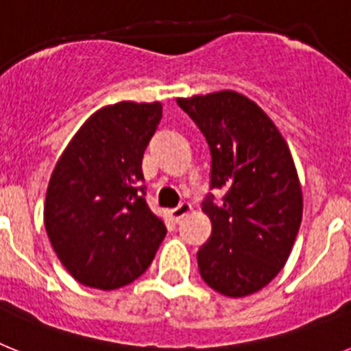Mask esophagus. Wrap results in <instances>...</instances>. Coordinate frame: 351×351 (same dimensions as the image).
<instances>
[{"instance_id": "esophagus-1", "label": "esophagus", "mask_w": 351, "mask_h": 351, "mask_svg": "<svg viewBox=\"0 0 351 351\" xmlns=\"http://www.w3.org/2000/svg\"><path fill=\"white\" fill-rule=\"evenodd\" d=\"M191 210H193V207H191V204L188 202H181L178 207H173V209H170V216H172L176 221H179L181 218H184L186 214H190Z\"/></svg>"}]
</instances>
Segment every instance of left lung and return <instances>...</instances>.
I'll list each match as a JSON object with an SVG mask.
<instances>
[{
	"label": "left lung",
	"mask_w": 351,
	"mask_h": 351,
	"mask_svg": "<svg viewBox=\"0 0 351 351\" xmlns=\"http://www.w3.org/2000/svg\"><path fill=\"white\" fill-rule=\"evenodd\" d=\"M213 154L210 188L223 204L202 206L213 235L197 253L213 290L246 297L262 290L287 263L302 219V188L290 147L262 108L241 93L178 98Z\"/></svg>",
	"instance_id": "left-lung-1"
}]
</instances>
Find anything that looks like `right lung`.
Masks as SVG:
<instances>
[{"label": "right lung", "mask_w": 351, "mask_h": 351, "mask_svg": "<svg viewBox=\"0 0 351 351\" xmlns=\"http://www.w3.org/2000/svg\"><path fill=\"white\" fill-rule=\"evenodd\" d=\"M160 101L98 108L52 170L43 221L56 255L79 283L130 285L151 265L167 228L145 204L142 158L161 119Z\"/></svg>", "instance_id": "right-lung-1"}]
</instances>
